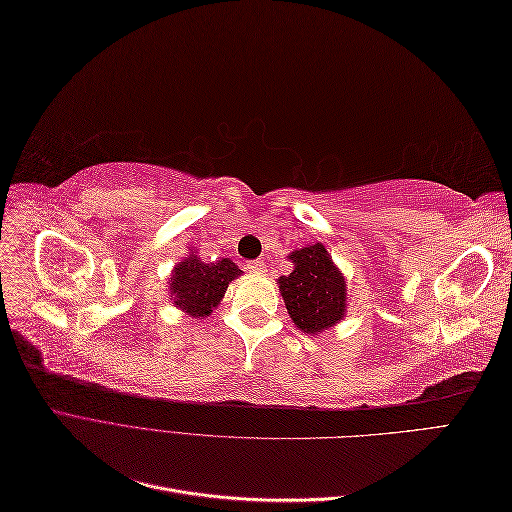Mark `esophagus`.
Returning a JSON list of instances; mask_svg holds the SVG:
<instances>
[{"mask_svg":"<svg viewBox=\"0 0 512 512\" xmlns=\"http://www.w3.org/2000/svg\"><path fill=\"white\" fill-rule=\"evenodd\" d=\"M245 269L250 271V273H265L267 265H265V262H262V260H252V262H247Z\"/></svg>","mask_w":512,"mask_h":512,"instance_id":"1","label":"esophagus"}]
</instances>
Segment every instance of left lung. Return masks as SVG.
I'll list each match as a JSON object with an SVG mask.
<instances>
[{"label":"left lung","instance_id":"obj_1","mask_svg":"<svg viewBox=\"0 0 512 512\" xmlns=\"http://www.w3.org/2000/svg\"><path fill=\"white\" fill-rule=\"evenodd\" d=\"M292 273L282 275L280 284L292 322L303 333L318 335L344 318L346 280L322 243L301 247L290 256Z\"/></svg>","mask_w":512,"mask_h":512}]
</instances>
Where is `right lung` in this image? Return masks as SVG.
<instances>
[{
    "mask_svg": "<svg viewBox=\"0 0 512 512\" xmlns=\"http://www.w3.org/2000/svg\"><path fill=\"white\" fill-rule=\"evenodd\" d=\"M239 275L241 269L228 258L205 262L192 252L170 275V301L192 318H207Z\"/></svg>",
    "mask_w": 512,
    "mask_h": 512,
    "instance_id": "1",
    "label": "right lung"
}]
</instances>
